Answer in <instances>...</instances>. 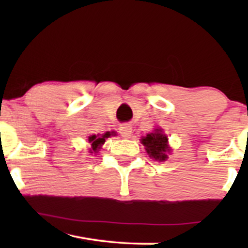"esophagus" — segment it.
Here are the masks:
<instances>
[{
    "instance_id": "34e87169",
    "label": "esophagus",
    "mask_w": 248,
    "mask_h": 248,
    "mask_svg": "<svg viewBox=\"0 0 248 248\" xmlns=\"http://www.w3.org/2000/svg\"><path fill=\"white\" fill-rule=\"evenodd\" d=\"M120 133L122 137L130 138L132 135V126L130 124H122L120 126Z\"/></svg>"
}]
</instances>
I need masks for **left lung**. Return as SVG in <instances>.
<instances>
[{"mask_svg":"<svg viewBox=\"0 0 248 248\" xmlns=\"http://www.w3.org/2000/svg\"><path fill=\"white\" fill-rule=\"evenodd\" d=\"M141 143L145 147L149 157L158 161L167 160L169 152L171 151L168 145L167 135L164 133L162 128H155L154 132L141 139Z\"/></svg>","mask_w":248,"mask_h":248,"instance_id":"left-lung-1","label":"left lung"}]
</instances>
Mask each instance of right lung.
<instances>
[{
  "label": "right lung",
  "instance_id": "right-lung-1",
  "mask_svg": "<svg viewBox=\"0 0 248 248\" xmlns=\"http://www.w3.org/2000/svg\"><path fill=\"white\" fill-rule=\"evenodd\" d=\"M114 132H106V133L103 134L100 137V135H96V134H93L90 135V137H88V141H89V143L91 144V150L90 152L91 154H93V152H98V150L101 148V145L105 143V141H106L107 138H109L110 135H113Z\"/></svg>",
  "mask_w": 248,
  "mask_h": 248
}]
</instances>
